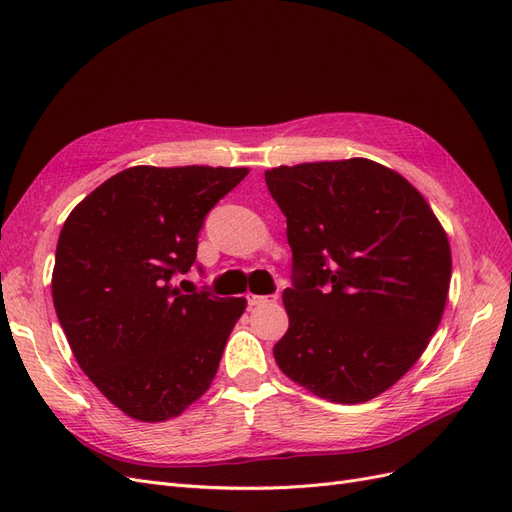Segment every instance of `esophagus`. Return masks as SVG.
Wrapping results in <instances>:
<instances>
[{
    "instance_id": "34e87169",
    "label": "esophagus",
    "mask_w": 512,
    "mask_h": 512,
    "mask_svg": "<svg viewBox=\"0 0 512 512\" xmlns=\"http://www.w3.org/2000/svg\"><path fill=\"white\" fill-rule=\"evenodd\" d=\"M277 299H280V294L273 292V294H247V305L250 307H256V305H267V303H277Z\"/></svg>"
}]
</instances>
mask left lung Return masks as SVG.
Returning <instances> with one entry per match:
<instances>
[{"mask_svg": "<svg viewBox=\"0 0 512 512\" xmlns=\"http://www.w3.org/2000/svg\"><path fill=\"white\" fill-rule=\"evenodd\" d=\"M267 188L286 215L290 320L273 356L335 404H363L418 361L451 284V245L423 194L367 158L277 166Z\"/></svg>", "mask_w": 512, "mask_h": 512, "instance_id": "obj_1", "label": "left lung"}]
</instances>
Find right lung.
Here are the masks:
<instances>
[{
    "label": "right lung",
    "mask_w": 512,
    "mask_h": 512,
    "mask_svg": "<svg viewBox=\"0 0 512 512\" xmlns=\"http://www.w3.org/2000/svg\"><path fill=\"white\" fill-rule=\"evenodd\" d=\"M247 168L132 166L72 209L59 232L53 303L81 369L121 412L179 416L203 395L243 297L181 292L207 213Z\"/></svg>",
    "instance_id": "right-lung-1"
}]
</instances>
